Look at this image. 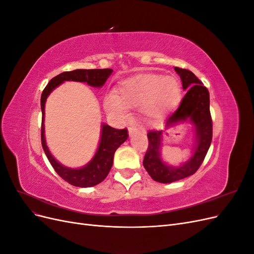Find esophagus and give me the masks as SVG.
Here are the masks:
<instances>
[{
  "label": "esophagus",
  "instance_id": "obj_1",
  "mask_svg": "<svg viewBox=\"0 0 254 254\" xmlns=\"http://www.w3.org/2000/svg\"><path fill=\"white\" fill-rule=\"evenodd\" d=\"M128 130H129V134H133L134 132L137 131V130H139V128H137L135 125H130Z\"/></svg>",
  "mask_w": 254,
  "mask_h": 254
}]
</instances>
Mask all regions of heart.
<instances>
[{"label": "heart", "mask_w": 254, "mask_h": 254, "mask_svg": "<svg viewBox=\"0 0 254 254\" xmlns=\"http://www.w3.org/2000/svg\"><path fill=\"white\" fill-rule=\"evenodd\" d=\"M180 83L174 77L156 74L135 76L122 82L113 94L106 98V108L111 112L125 115L128 107L144 105V112L156 120L178 102Z\"/></svg>", "instance_id": "b5f03b06"}]
</instances>
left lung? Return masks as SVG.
I'll return each mask as SVG.
<instances>
[{"label": "left lung", "instance_id": "left-lung-1", "mask_svg": "<svg viewBox=\"0 0 254 254\" xmlns=\"http://www.w3.org/2000/svg\"><path fill=\"white\" fill-rule=\"evenodd\" d=\"M175 71L180 75L186 95L177 109L166 121L171 126L181 121H190L196 129V147L193 157L180 167L168 166L160 159V130H149L147 133L148 148L145 153L143 165L151 178L161 183H171L194 175L202 164L210 148L213 136V123L210 112V93L193 72L176 66Z\"/></svg>", "mask_w": 254, "mask_h": 254}]
</instances>
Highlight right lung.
<instances>
[{
	"label": "right lung",
	"instance_id": "obj_1",
	"mask_svg": "<svg viewBox=\"0 0 254 254\" xmlns=\"http://www.w3.org/2000/svg\"><path fill=\"white\" fill-rule=\"evenodd\" d=\"M112 68H93V70H74L70 72H64L52 78L51 81L47 84V87L44 88L41 94L42 148L55 172L64 180H65L67 183L72 184L74 187L90 188L94 187L96 184L101 183L102 181L105 180L112 167L114 152L120 147L121 144H123L127 140L128 131L126 128L115 129L108 125H103L101 142H99L98 149L91 162L82 168H78V170L67 168L58 163L57 161L54 159L48 148L47 143H45L43 126L45 101H47V98L51 92L65 80L87 82L89 86L101 88L102 86H104L106 80L109 78V76L112 74Z\"/></svg>",
	"mask_w": 254,
	"mask_h": 254
}]
</instances>
